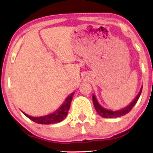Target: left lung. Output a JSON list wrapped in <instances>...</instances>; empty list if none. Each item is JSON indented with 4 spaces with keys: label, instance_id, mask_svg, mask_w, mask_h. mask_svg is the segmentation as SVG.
I'll return each instance as SVG.
<instances>
[{
    "label": "left lung",
    "instance_id": "left-lung-1",
    "mask_svg": "<svg viewBox=\"0 0 153 153\" xmlns=\"http://www.w3.org/2000/svg\"><path fill=\"white\" fill-rule=\"evenodd\" d=\"M142 90H143V86L140 88V92L137 94V96L135 97V99L133 100L131 102L129 103L128 106H127L124 108H122V109L117 110V111H113V110H109L104 108L103 106H101V104L99 103V101L96 99V97L95 96V95H93V101H94V104L96 108V111L101 117H103V118H116V117H119L127 114V113H129V111L131 110V108H133V106L136 104V103L137 102L139 98H140V94L142 93Z\"/></svg>",
    "mask_w": 153,
    "mask_h": 153
}]
</instances>
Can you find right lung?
Instances as JSON below:
<instances>
[{"mask_svg": "<svg viewBox=\"0 0 153 153\" xmlns=\"http://www.w3.org/2000/svg\"><path fill=\"white\" fill-rule=\"evenodd\" d=\"M75 93H72L71 94H70L68 97L66 98L65 101L61 105V106H59L58 109H57L55 111L52 112V113L50 114H47L45 116H42V117H34L29 116L24 112L22 111V113L24 114L26 117H27L28 118L30 119L33 122L37 123V124H57L59 123L64 119L67 117L68 113V111L70 109V107H71V103L73 99V96H74Z\"/></svg>", "mask_w": 153, "mask_h": 153, "instance_id": "1", "label": "right lung"}]
</instances>
